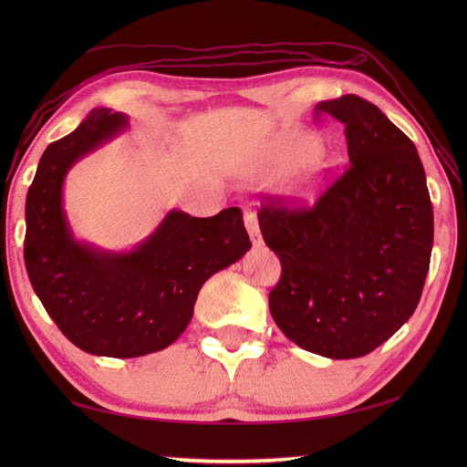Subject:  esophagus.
Segmentation results:
<instances>
[{
    "label": "esophagus",
    "instance_id": "esophagus-1",
    "mask_svg": "<svg viewBox=\"0 0 467 467\" xmlns=\"http://www.w3.org/2000/svg\"><path fill=\"white\" fill-rule=\"evenodd\" d=\"M244 224H246V231H249V236L254 246H261L263 244V236L259 231V223H256V216L251 211H244Z\"/></svg>",
    "mask_w": 467,
    "mask_h": 467
}]
</instances>
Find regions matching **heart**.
<instances>
[{"label": "heart", "mask_w": 467, "mask_h": 467, "mask_svg": "<svg viewBox=\"0 0 467 467\" xmlns=\"http://www.w3.org/2000/svg\"><path fill=\"white\" fill-rule=\"evenodd\" d=\"M331 161L323 148L303 134H286L276 140L259 166L263 178H283L293 174V191L301 198L319 194Z\"/></svg>", "instance_id": "1"}]
</instances>
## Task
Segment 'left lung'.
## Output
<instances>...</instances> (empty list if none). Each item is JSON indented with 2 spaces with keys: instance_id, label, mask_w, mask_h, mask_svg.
<instances>
[{
  "instance_id": "1",
  "label": "left lung",
  "mask_w": 467,
  "mask_h": 467,
  "mask_svg": "<svg viewBox=\"0 0 467 467\" xmlns=\"http://www.w3.org/2000/svg\"><path fill=\"white\" fill-rule=\"evenodd\" d=\"M315 114L345 126L351 164L313 208H261L263 239L283 266L269 309L301 349L355 359L418 306L433 208L415 144L375 104L347 94L317 104Z\"/></svg>"
}]
</instances>
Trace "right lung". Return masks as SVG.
<instances>
[{"instance_id": "add662e5", "label": "right lung", "mask_w": 467, "mask_h": 467, "mask_svg": "<svg viewBox=\"0 0 467 467\" xmlns=\"http://www.w3.org/2000/svg\"><path fill=\"white\" fill-rule=\"evenodd\" d=\"M126 128L124 114L96 108L46 148L26 198L24 243L29 281L59 331L86 353L118 359L172 345L201 286L251 249L236 206L208 218L171 211L126 253L76 241L64 211L66 174Z\"/></svg>"}]
</instances>
